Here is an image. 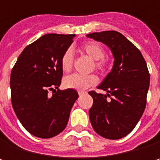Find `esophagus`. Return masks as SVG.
<instances>
[{
	"instance_id": "esophagus-1",
	"label": "esophagus",
	"mask_w": 160,
	"mask_h": 160,
	"mask_svg": "<svg viewBox=\"0 0 160 160\" xmlns=\"http://www.w3.org/2000/svg\"><path fill=\"white\" fill-rule=\"evenodd\" d=\"M78 93H79V95H82V94L86 93V92H83V91H79V92H78Z\"/></svg>"
}]
</instances>
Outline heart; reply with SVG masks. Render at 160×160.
<instances>
[{
	"label": "heart",
	"instance_id": "heart-1",
	"mask_svg": "<svg viewBox=\"0 0 160 160\" xmlns=\"http://www.w3.org/2000/svg\"><path fill=\"white\" fill-rule=\"evenodd\" d=\"M81 52L87 54L90 58L95 61V67L102 69L105 66L103 56L105 51L103 47L95 42H88L81 46ZM73 64V53L70 49H68L61 57V68L65 72H68ZM97 83V78L94 75H80L71 74L64 78L63 84L66 88L74 89L78 91L86 90Z\"/></svg>",
	"mask_w": 160,
	"mask_h": 160
}]
</instances>
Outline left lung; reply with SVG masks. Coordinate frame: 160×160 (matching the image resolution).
I'll use <instances>...</instances> for the list:
<instances>
[{
    "mask_svg": "<svg viewBox=\"0 0 160 160\" xmlns=\"http://www.w3.org/2000/svg\"><path fill=\"white\" fill-rule=\"evenodd\" d=\"M86 37L107 45L114 58L111 71L97 87L107 93L89 92L93 99L89 110L91 124L100 136L120 139L134 129L144 111L150 82L146 63L141 52L118 31Z\"/></svg>",
    "mask_w": 160,
    "mask_h": 160,
    "instance_id": "8db88e82",
    "label": "left lung"
}]
</instances>
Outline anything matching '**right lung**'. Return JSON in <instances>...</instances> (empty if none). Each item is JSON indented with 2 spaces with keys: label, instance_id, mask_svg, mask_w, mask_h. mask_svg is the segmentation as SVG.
I'll return each mask as SVG.
<instances>
[{
  "label": "right lung",
  "instance_id": "1",
  "mask_svg": "<svg viewBox=\"0 0 160 160\" xmlns=\"http://www.w3.org/2000/svg\"><path fill=\"white\" fill-rule=\"evenodd\" d=\"M74 37V34L42 36L23 50L12 69L14 111L23 127L36 137L52 138L62 132L79 97L74 89H58L63 76L61 57ZM49 90L53 91L52 96Z\"/></svg>",
  "mask_w": 160,
  "mask_h": 160
}]
</instances>
